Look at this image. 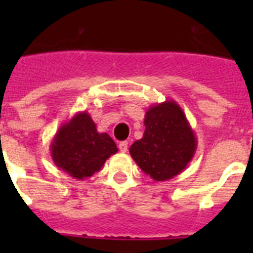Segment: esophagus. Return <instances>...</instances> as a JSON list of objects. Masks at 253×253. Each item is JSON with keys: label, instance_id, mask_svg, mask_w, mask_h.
<instances>
[{"label": "esophagus", "instance_id": "34e87169", "mask_svg": "<svg viewBox=\"0 0 253 253\" xmlns=\"http://www.w3.org/2000/svg\"><path fill=\"white\" fill-rule=\"evenodd\" d=\"M119 149H120V152H123V153L128 151V142H126V140H123V142H120Z\"/></svg>", "mask_w": 253, "mask_h": 253}]
</instances>
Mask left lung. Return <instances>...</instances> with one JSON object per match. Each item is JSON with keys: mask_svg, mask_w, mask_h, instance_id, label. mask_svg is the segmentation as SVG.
Returning <instances> with one entry per match:
<instances>
[{"mask_svg": "<svg viewBox=\"0 0 253 253\" xmlns=\"http://www.w3.org/2000/svg\"><path fill=\"white\" fill-rule=\"evenodd\" d=\"M143 138L129 148L138 166L156 181L175 177L191 161L196 139L176 102L166 101L146 113Z\"/></svg>", "mask_w": 253, "mask_h": 253, "instance_id": "left-lung-1", "label": "left lung"}]
</instances>
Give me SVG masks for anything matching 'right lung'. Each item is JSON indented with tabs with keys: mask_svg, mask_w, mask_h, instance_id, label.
<instances>
[{
	"mask_svg": "<svg viewBox=\"0 0 253 253\" xmlns=\"http://www.w3.org/2000/svg\"><path fill=\"white\" fill-rule=\"evenodd\" d=\"M118 152L109 134L97 133L87 113L77 114L59 129L51 144V157L59 169L84 180L100 171L105 161Z\"/></svg>",
	"mask_w": 253,
	"mask_h": 253,
	"instance_id": "obj_1",
	"label": "right lung"
}]
</instances>
